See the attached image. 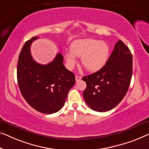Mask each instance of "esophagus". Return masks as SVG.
<instances>
[{"label": "esophagus", "instance_id": "obj_1", "mask_svg": "<svg viewBox=\"0 0 149 149\" xmlns=\"http://www.w3.org/2000/svg\"><path fill=\"white\" fill-rule=\"evenodd\" d=\"M81 79V76H79V75H77V76H75V81H76L77 82L80 81Z\"/></svg>", "mask_w": 149, "mask_h": 149}]
</instances>
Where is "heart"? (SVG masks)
I'll list each match as a JSON object with an SVG mask.
<instances>
[{
  "instance_id": "b5f03b06",
  "label": "heart",
  "mask_w": 149,
  "mask_h": 149,
  "mask_svg": "<svg viewBox=\"0 0 149 149\" xmlns=\"http://www.w3.org/2000/svg\"><path fill=\"white\" fill-rule=\"evenodd\" d=\"M110 55V47L106 42L93 39H79L73 42L70 52H65L68 67L72 68L76 63L75 57H81L83 66L89 72H94L104 67Z\"/></svg>"
}]
</instances>
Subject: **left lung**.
<instances>
[{
  "mask_svg": "<svg viewBox=\"0 0 149 149\" xmlns=\"http://www.w3.org/2000/svg\"><path fill=\"white\" fill-rule=\"evenodd\" d=\"M132 74V56L127 46L119 40L104 67L84 76V100L91 109L106 112L118 104L129 88Z\"/></svg>",
  "mask_w": 149,
  "mask_h": 149,
  "instance_id": "8db88e82",
  "label": "left lung"
}]
</instances>
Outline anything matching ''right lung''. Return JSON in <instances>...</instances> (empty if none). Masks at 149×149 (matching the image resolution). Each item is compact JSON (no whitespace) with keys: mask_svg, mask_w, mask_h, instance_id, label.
Returning a JSON list of instances; mask_svg holds the SVG:
<instances>
[{"mask_svg":"<svg viewBox=\"0 0 149 149\" xmlns=\"http://www.w3.org/2000/svg\"><path fill=\"white\" fill-rule=\"evenodd\" d=\"M38 37L26 41L19 54L17 81L25 100L43 114H53L63 107L69 91L75 84V75L63 65V57L57 53L54 60L41 65L33 59L31 44Z\"/></svg>","mask_w":149,"mask_h":149,"instance_id":"1","label":"right lung"}]
</instances>
